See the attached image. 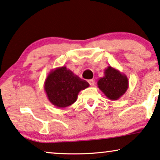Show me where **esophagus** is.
Instances as JSON below:
<instances>
[{
    "label": "esophagus",
    "mask_w": 160,
    "mask_h": 160,
    "mask_svg": "<svg viewBox=\"0 0 160 160\" xmlns=\"http://www.w3.org/2000/svg\"><path fill=\"white\" fill-rule=\"evenodd\" d=\"M88 83L89 84V85H90V86H92V87L95 85V81H94L93 79L88 80Z\"/></svg>",
    "instance_id": "obj_1"
}]
</instances>
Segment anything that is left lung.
I'll use <instances>...</instances> for the list:
<instances>
[{
    "label": "left lung",
    "mask_w": 160,
    "mask_h": 160,
    "mask_svg": "<svg viewBox=\"0 0 160 160\" xmlns=\"http://www.w3.org/2000/svg\"><path fill=\"white\" fill-rule=\"evenodd\" d=\"M98 86L108 99H119L129 87L128 78L119 70L108 66L105 69L104 76L98 81Z\"/></svg>",
    "instance_id": "8db88e82"
}]
</instances>
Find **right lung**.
Masks as SVG:
<instances>
[{
    "label": "right lung",
    "instance_id": "obj_1",
    "mask_svg": "<svg viewBox=\"0 0 160 160\" xmlns=\"http://www.w3.org/2000/svg\"><path fill=\"white\" fill-rule=\"evenodd\" d=\"M89 86L88 82L62 66L49 72L44 82V90L52 105L65 108L76 102L79 92Z\"/></svg>",
    "mask_w": 160,
    "mask_h": 160
}]
</instances>
